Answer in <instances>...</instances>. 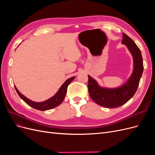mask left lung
<instances>
[{"instance_id":"1","label":"left lung","mask_w":155,"mask_h":155,"mask_svg":"<svg viewBox=\"0 0 155 155\" xmlns=\"http://www.w3.org/2000/svg\"><path fill=\"white\" fill-rule=\"evenodd\" d=\"M121 43L128 48L133 58V70L124 85L116 88L101 87L96 79L88 75V93L97 104L106 108H115L125 104L137 91L143 70L141 51L129 36L123 33Z\"/></svg>"}]
</instances>
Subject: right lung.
Listing matches in <instances>:
<instances>
[{
	"instance_id": "obj_1",
	"label": "right lung",
	"mask_w": 155,
	"mask_h": 155,
	"mask_svg": "<svg viewBox=\"0 0 155 155\" xmlns=\"http://www.w3.org/2000/svg\"><path fill=\"white\" fill-rule=\"evenodd\" d=\"M74 79H75V77L74 76L67 79V80L65 81V82L61 85V87L59 88L58 91L55 93V94L54 96L51 97L47 100H45L42 102H35V101L30 100V99H28V98H27L24 95L22 94L18 91V90L15 86V88L18 96H19L21 99L25 103H26L28 105L37 110H47L54 109V108L58 107V105H59L61 104L64 99L65 95H66L67 94L68 85L74 80Z\"/></svg>"
}]
</instances>
